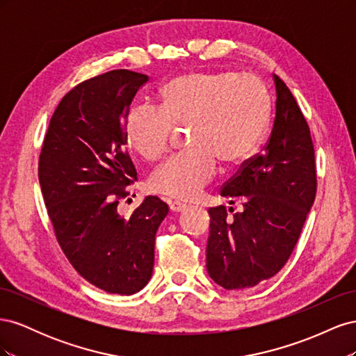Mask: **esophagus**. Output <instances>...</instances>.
<instances>
[{
    "mask_svg": "<svg viewBox=\"0 0 356 356\" xmlns=\"http://www.w3.org/2000/svg\"><path fill=\"white\" fill-rule=\"evenodd\" d=\"M169 208H170L172 212H181V211H184L187 208V204L179 202V200H174V202L169 203Z\"/></svg>",
    "mask_w": 356,
    "mask_h": 356,
    "instance_id": "esophagus-1",
    "label": "esophagus"
}]
</instances>
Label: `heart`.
<instances>
[{
    "label": "heart",
    "mask_w": 356,
    "mask_h": 356,
    "mask_svg": "<svg viewBox=\"0 0 356 356\" xmlns=\"http://www.w3.org/2000/svg\"><path fill=\"white\" fill-rule=\"evenodd\" d=\"M161 111L134 106L126 118L127 144L147 160L163 156L172 126L190 124L188 152L170 157L149 179L172 199H191L213 178L217 159L239 163L261 143L270 117V95L252 74L188 72L160 93Z\"/></svg>",
    "instance_id": "obj_1"
}]
</instances>
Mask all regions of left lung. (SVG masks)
Listing matches in <instances>:
<instances>
[{
    "label": "left lung",
    "instance_id": "left-lung-1",
    "mask_svg": "<svg viewBox=\"0 0 356 356\" xmlns=\"http://www.w3.org/2000/svg\"><path fill=\"white\" fill-rule=\"evenodd\" d=\"M276 113L263 152L245 160L221 196L242 202L232 217L209 208L208 273L225 289H243L275 276L288 261L316 196L310 129L286 84L273 75ZM233 212V208L229 209Z\"/></svg>",
    "mask_w": 356,
    "mask_h": 356
}]
</instances>
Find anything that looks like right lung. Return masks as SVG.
I'll use <instances>...</instances> for the list:
<instances>
[{
    "instance_id": "add662e5",
    "label": "right lung",
    "mask_w": 356,
    "mask_h": 356,
    "mask_svg": "<svg viewBox=\"0 0 356 356\" xmlns=\"http://www.w3.org/2000/svg\"><path fill=\"white\" fill-rule=\"evenodd\" d=\"M148 75L114 70L75 86L59 102L41 147L38 179L58 243L86 281L131 296L153 275L168 204L148 196L129 215L136 169L126 152L129 108ZM129 200V199H127Z\"/></svg>"
}]
</instances>
